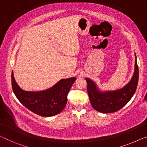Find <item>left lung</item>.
<instances>
[{
  "instance_id": "8db88e82",
  "label": "left lung",
  "mask_w": 147,
  "mask_h": 147,
  "mask_svg": "<svg viewBox=\"0 0 147 147\" xmlns=\"http://www.w3.org/2000/svg\"><path fill=\"white\" fill-rule=\"evenodd\" d=\"M135 56V72L133 78L125 87L114 91L100 92L95 83L85 78L87 83V92L90 102L98 112L112 113L118 111L127 104L136 91L139 80V68Z\"/></svg>"
}]
</instances>
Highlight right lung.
I'll return each mask as SVG.
<instances>
[{"instance_id":"1","label":"right lung","mask_w":147,"mask_h":147,"mask_svg":"<svg viewBox=\"0 0 147 147\" xmlns=\"http://www.w3.org/2000/svg\"><path fill=\"white\" fill-rule=\"evenodd\" d=\"M76 78L61 80L50 89L42 91H26L16 82L12 71V87L19 101L30 111L42 117L59 114L67 103V96Z\"/></svg>"}]
</instances>
